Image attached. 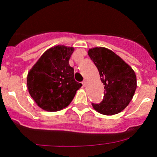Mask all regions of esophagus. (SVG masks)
Segmentation results:
<instances>
[{"label":"esophagus","mask_w":157,"mask_h":157,"mask_svg":"<svg viewBox=\"0 0 157 157\" xmlns=\"http://www.w3.org/2000/svg\"><path fill=\"white\" fill-rule=\"evenodd\" d=\"M82 84H83V86H86V82H85V81L82 82Z\"/></svg>","instance_id":"obj_1"}]
</instances>
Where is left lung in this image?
<instances>
[{
	"label": "left lung",
	"mask_w": 157,
	"mask_h": 157,
	"mask_svg": "<svg viewBox=\"0 0 157 157\" xmlns=\"http://www.w3.org/2000/svg\"><path fill=\"white\" fill-rule=\"evenodd\" d=\"M99 71L105 92L102 101L92 103L94 109L104 115H114L129 105L137 87L136 75L128 64L111 50L95 47L88 51Z\"/></svg>",
	"instance_id": "obj_1"
}]
</instances>
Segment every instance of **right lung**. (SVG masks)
<instances>
[{
  "instance_id": "right-lung-1",
  "label": "right lung",
  "mask_w": 157,
  "mask_h": 157,
  "mask_svg": "<svg viewBox=\"0 0 157 157\" xmlns=\"http://www.w3.org/2000/svg\"><path fill=\"white\" fill-rule=\"evenodd\" d=\"M74 49L56 46L41 55L27 78L30 96L40 108L54 112L67 107L82 84L75 82L69 59Z\"/></svg>"
}]
</instances>
